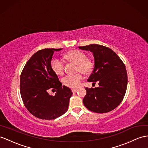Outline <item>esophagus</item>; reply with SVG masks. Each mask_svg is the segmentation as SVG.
<instances>
[{"label":"esophagus","mask_w":148,"mask_h":148,"mask_svg":"<svg viewBox=\"0 0 148 148\" xmlns=\"http://www.w3.org/2000/svg\"><path fill=\"white\" fill-rule=\"evenodd\" d=\"M78 90V89H74V88H73V89H71V91H72V92L73 93H75V92H76Z\"/></svg>","instance_id":"34e87169"}]
</instances>
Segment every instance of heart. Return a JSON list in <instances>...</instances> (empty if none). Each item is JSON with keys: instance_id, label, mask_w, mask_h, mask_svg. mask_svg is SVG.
Returning a JSON list of instances; mask_svg holds the SVG:
<instances>
[{"instance_id": "heart-1", "label": "heart", "mask_w": 148, "mask_h": 148, "mask_svg": "<svg viewBox=\"0 0 148 148\" xmlns=\"http://www.w3.org/2000/svg\"><path fill=\"white\" fill-rule=\"evenodd\" d=\"M65 58L70 62L78 64L77 70L84 73L90 71L93 67V63L89 59L86 58L84 53L78 50H72L67 53ZM51 67L53 71L58 75H62L64 73V63L62 60L58 58H54L51 62ZM84 79V76L80 73L75 75H66L62 79L64 85L69 88H77L80 85V82Z\"/></svg>"}]
</instances>
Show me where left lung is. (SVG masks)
Masks as SVG:
<instances>
[{"mask_svg":"<svg viewBox=\"0 0 148 148\" xmlns=\"http://www.w3.org/2000/svg\"><path fill=\"white\" fill-rule=\"evenodd\" d=\"M79 48L90 51L94 57L95 66L88 82H99V87L85 88L83 100L86 109L96 113H106L119 105L125 94L127 75L124 63L110 48L92 44Z\"/></svg>","mask_w":148,"mask_h":148,"instance_id":"1","label":"left lung"}]
</instances>
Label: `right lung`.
I'll return each mask as SVG.
<instances>
[{
	"mask_svg": "<svg viewBox=\"0 0 148 148\" xmlns=\"http://www.w3.org/2000/svg\"><path fill=\"white\" fill-rule=\"evenodd\" d=\"M61 49L47 48L37 51L26 63L20 78V92L25 107L29 112L41 119L59 117L68 110L71 90L62 85L51 67L55 51ZM50 89L56 92L51 96Z\"/></svg>",
	"mask_w": 148,
	"mask_h": 148,
	"instance_id": "obj_1",
	"label": "right lung"
}]
</instances>
